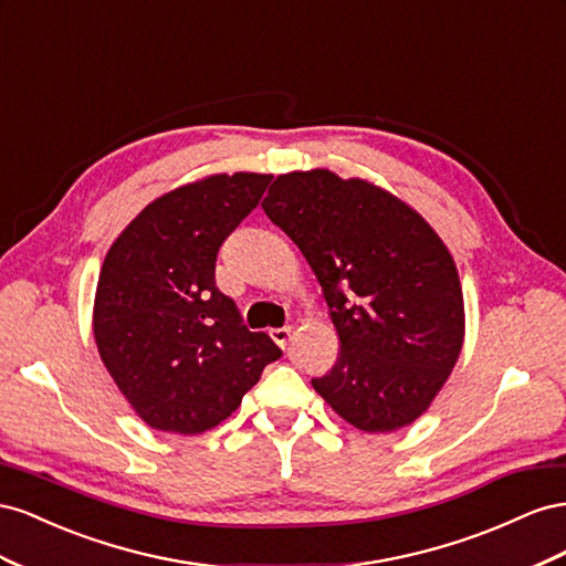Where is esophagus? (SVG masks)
Segmentation results:
<instances>
[{"instance_id": "esophagus-1", "label": "esophagus", "mask_w": 566, "mask_h": 566, "mask_svg": "<svg viewBox=\"0 0 566 566\" xmlns=\"http://www.w3.org/2000/svg\"><path fill=\"white\" fill-rule=\"evenodd\" d=\"M270 336H272V342L277 344L280 348H284L286 346V342H289V336H292V327H277V329H270Z\"/></svg>"}]
</instances>
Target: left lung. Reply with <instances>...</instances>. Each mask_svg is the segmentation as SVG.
<instances>
[{"label":"left lung","mask_w":566,"mask_h":566,"mask_svg":"<svg viewBox=\"0 0 566 566\" xmlns=\"http://www.w3.org/2000/svg\"><path fill=\"white\" fill-rule=\"evenodd\" d=\"M263 211L313 268L342 342L315 391L360 431L412 424L464 342L462 286L441 237L394 193L325 168L280 175Z\"/></svg>","instance_id":"8db88e82"}]
</instances>
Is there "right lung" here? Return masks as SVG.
I'll return each instance as SVG.
<instances>
[{"mask_svg":"<svg viewBox=\"0 0 566 566\" xmlns=\"http://www.w3.org/2000/svg\"><path fill=\"white\" fill-rule=\"evenodd\" d=\"M272 175H211L151 201L113 241L96 282L94 342L151 429L201 433L228 419L282 350L249 332L216 286L222 241Z\"/></svg>","mask_w":566,"mask_h":566,"instance_id":"obj_1","label":"right lung"}]
</instances>
